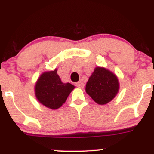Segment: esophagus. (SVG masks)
<instances>
[{"instance_id": "obj_1", "label": "esophagus", "mask_w": 154, "mask_h": 154, "mask_svg": "<svg viewBox=\"0 0 154 154\" xmlns=\"http://www.w3.org/2000/svg\"><path fill=\"white\" fill-rule=\"evenodd\" d=\"M75 85H76V87H77L78 88H84V83L81 81H79V82H77V83H76Z\"/></svg>"}]
</instances>
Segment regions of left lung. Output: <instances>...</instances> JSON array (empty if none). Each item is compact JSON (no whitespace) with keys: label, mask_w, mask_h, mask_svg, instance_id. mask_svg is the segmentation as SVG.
Wrapping results in <instances>:
<instances>
[{"label":"left lung","mask_w":154,"mask_h":154,"mask_svg":"<svg viewBox=\"0 0 154 154\" xmlns=\"http://www.w3.org/2000/svg\"><path fill=\"white\" fill-rule=\"evenodd\" d=\"M117 77L104 67H97L89 78L86 92L97 103L104 105L113 100L119 91Z\"/></svg>","instance_id":"left-lung-1"}]
</instances>
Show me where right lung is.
Wrapping results in <instances>:
<instances>
[{
    "instance_id": "right-lung-1",
    "label": "right lung",
    "mask_w": 154,
    "mask_h": 154,
    "mask_svg": "<svg viewBox=\"0 0 154 154\" xmlns=\"http://www.w3.org/2000/svg\"><path fill=\"white\" fill-rule=\"evenodd\" d=\"M74 89V86L70 83H62L57 74V70H54L40 76L35 84V92L40 103L51 109H57L65 103Z\"/></svg>"
}]
</instances>
